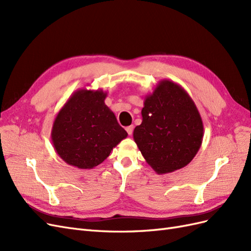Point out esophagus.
Masks as SVG:
<instances>
[{"instance_id": "esophagus-1", "label": "esophagus", "mask_w": 251, "mask_h": 251, "mask_svg": "<svg viewBox=\"0 0 251 251\" xmlns=\"http://www.w3.org/2000/svg\"><path fill=\"white\" fill-rule=\"evenodd\" d=\"M126 130L127 134L131 136V135L133 134V130H134V126H126Z\"/></svg>"}]
</instances>
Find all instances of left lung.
<instances>
[{"label":"left lung","mask_w":251,"mask_h":251,"mask_svg":"<svg viewBox=\"0 0 251 251\" xmlns=\"http://www.w3.org/2000/svg\"><path fill=\"white\" fill-rule=\"evenodd\" d=\"M143 105L133 137L146 161L159 175L184 168L198 153L204 134L194 100L178 83L162 79Z\"/></svg>","instance_id":"obj_1"}]
</instances>
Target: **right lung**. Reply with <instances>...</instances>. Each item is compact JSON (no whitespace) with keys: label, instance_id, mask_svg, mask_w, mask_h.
<instances>
[{"label":"right lung","instance_id":"add662e5","mask_svg":"<svg viewBox=\"0 0 251 251\" xmlns=\"http://www.w3.org/2000/svg\"><path fill=\"white\" fill-rule=\"evenodd\" d=\"M107 92L79 89L59 110L51 139L57 155L80 170L94 169L127 133L104 103Z\"/></svg>","mask_w":251,"mask_h":251}]
</instances>
